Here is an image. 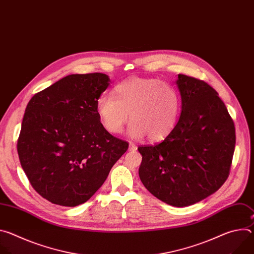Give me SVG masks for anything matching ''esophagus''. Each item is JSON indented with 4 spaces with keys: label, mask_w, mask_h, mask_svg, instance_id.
I'll return each instance as SVG.
<instances>
[{
    "label": "esophagus",
    "mask_w": 254,
    "mask_h": 254,
    "mask_svg": "<svg viewBox=\"0 0 254 254\" xmlns=\"http://www.w3.org/2000/svg\"><path fill=\"white\" fill-rule=\"evenodd\" d=\"M137 147L135 146V144L133 142H129V148H128V151H136Z\"/></svg>",
    "instance_id": "obj_1"
}]
</instances>
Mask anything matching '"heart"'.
I'll list each match as a JSON object with an SVG mask.
<instances>
[{"instance_id":"heart-1","label":"heart","mask_w":254,"mask_h":254,"mask_svg":"<svg viewBox=\"0 0 254 254\" xmlns=\"http://www.w3.org/2000/svg\"><path fill=\"white\" fill-rule=\"evenodd\" d=\"M181 108L179 92L154 78L130 77L96 101V113L111 133H120L129 119V133L151 141L166 138L175 128Z\"/></svg>"}]
</instances>
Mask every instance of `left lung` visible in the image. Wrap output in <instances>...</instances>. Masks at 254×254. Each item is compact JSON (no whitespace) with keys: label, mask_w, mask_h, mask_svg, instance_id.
<instances>
[{"label":"left lung","mask_w":254,"mask_h":254,"mask_svg":"<svg viewBox=\"0 0 254 254\" xmlns=\"http://www.w3.org/2000/svg\"><path fill=\"white\" fill-rule=\"evenodd\" d=\"M182 113L173 131L155 146H139L143 186L176 207L193 205L227 180L235 149V127L217 91L203 80L179 74Z\"/></svg>","instance_id":"1"}]
</instances>
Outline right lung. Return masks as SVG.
I'll return each instance as SVG.
<instances>
[{
	"mask_svg": "<svg viewBox=\"0 0 254 254\" xmlns=\"http://www.w3.org/2000/svg\"><path fill=\"white\" fill-rule=\"evenodd\" d=\"M110 82L97 72L71 74L27 104L17 142L20 163L34 190L53 204L86 202L128 148L104 128L96 113Z\"/></svg>",
	"mask_w": 254,
	"mask_h": 254,
	"instance_id": "right-lung-1",
	"label": "right lung"
}]
</instances>
